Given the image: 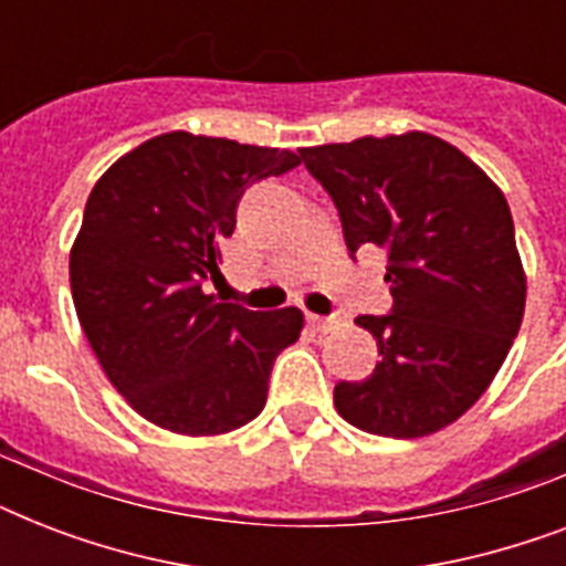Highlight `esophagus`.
Here are the masks:
<instances>
[{
    "label": "esophagus",
    "instance_id": "34e87169",
    "mask_svg": "<svg viewBox=\"0 0 566 566\" xmlns=\"http://www.w3.org/2000/svg\"><path fill=\"white\" fill-rule=\"evenodd\" d=\"M308 326L314 328V332H332V328L337 326L335 317H319V314H308Z\"/></svg>",
    "mask_w": 566,
    "mask_h": 566
}]
</instances>
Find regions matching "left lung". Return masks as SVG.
Here are the masks:
<instances>
[{
  "mask_svg": "<svg viewBox=\"0 0 566 566\" xmlns=\"http://www.w3.org/2000/svg\"><path fill=\"white\" fill-rule=\"evenodd\" d=\"M335 199L349 252H387L394 314L355 323L381 361L340 381L335 408L381 438H426L473 408L500 373L526 311V270L496 181L429 135H367L300 149Z\"/></svg>",
  "mask_w": 566,
  "mask_h": 566,
  "instance_id": "obj_1",
  "label": "left lung"
}]
</instances>
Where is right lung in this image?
I'll use <instances>...</instances> for the list:
<instances>
[{"label":"right lung","mask_w":566,"mask_h":566,"mask_svg":"<svg viewBox=\"0 0 566 566\" xmlns=\"http://www.w3.org/2000/svg\"><path fill=\"white\" fill-rule=\"evenodd\" d=\"M293 167L291 149L167 132L93 185L70 249L75 314L111 385L155 426L208 438L264 408L305 317L220 302L202 282L220 275L243 188Z\"/></svg>","instance_id":"add662e5"}]
</instances>
